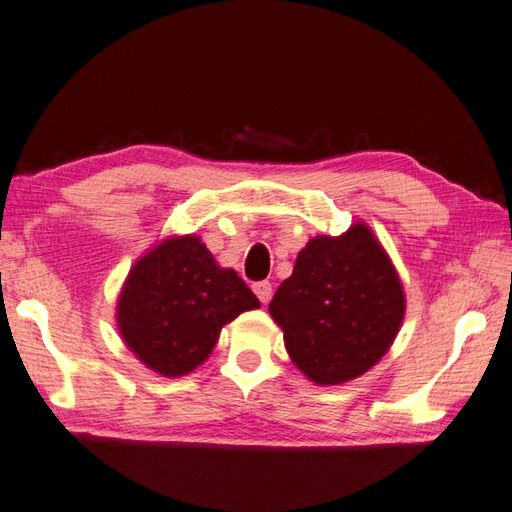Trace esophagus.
Here are the masks:
<instances>
[{
	"mask_svg": "<svg viewBox=\"0 0 512 512\" xmlns=\"http://www.w3.org/2000/svg\"><path fill=\"white\" fill-rule=\"evenodd\" d=\"M255 296L261 300V304H268V300L272 298V285L268 281H259L253 285Z\"/></svg>",
	"mask_w": 512,
	"mask_h": 512,
	"instance_id": "obj_1",
	"label": "esophagus"
}]
</instances>
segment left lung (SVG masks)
<instances>
[{
	"label": "left lung",
	"instance_id": "1",
	"mask_svg": "<svg viewBox=\"0 0 512 512\" xmlns=\"http://www.w3.org/2000/svg\"><path fill=\"white\" fill-rule=\"evenodd\" d=\"M285 349L317 386H339L382 360L403 324L405 294L373 231L317 236L268 306Z\"/></svg>",
	"mask_w": 512,
	"mask_h": 512
}]
</instances>
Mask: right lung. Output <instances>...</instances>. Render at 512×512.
Here are the masks:
<instances>
[{"label": "right lung", "mask_w": 512, "mask_h": 512, "mask_svg": "<svg viewBox=\"0 0 512 512\" xmlns=\"http://www.w3.org/2000/svg\"><path fill=\"white\" fill-rule=\"evenodd\" d=\"M259 300L236 270L221 268L197 236H173L130 268L118 328L145 367L182 377L212 354L223 326Z\"/></svg>", "instance_id": "obj_1"}]
</instances>
